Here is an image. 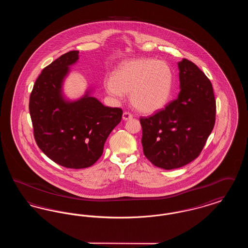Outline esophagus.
<instances>
[{
	"label": "esophagus",
	"mask_w": 248,
	"mask_h": 248,
	"mask_svg": "<svg viewBox=\"0 0 248 248\" xmlns=\"http://www.w3.org/2000/svg\"><path fill=\"white\" fill-rule=\"evenodd\" d=\"M133 118V115L128 112V111H124V114H123V119L124 120V121H127V120H130V119Z\"/></svg>",
	"instance_id": "esophagus-1"
}]
</instances>
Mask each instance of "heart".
<instances>
[{"instance_id":"1","label":"heart","mask_w":248,"mask_h":248,"mask_svg":"<svg viewBox=\"0 0 248 248\" xmlns=\"http://www.w3.org/2000/svg\"><path fill=\"white\" fill-rule=\"evenodd\" d=\"M108 94L122 97L130 93V102L143 113H154L166 105L172 92L173 72L168 64L154 59L123 61L104 82Z\"/></svg>"}]
</instances>
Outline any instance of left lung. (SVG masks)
Masks as SVG:
<instances>
[{
    "mask_svg": "<svg viewBox=\"0 0 248 248\" xmlns=\"http://www.w3.org/2000/svg\"><path fill=\"white\" fill-rule=\"evenodd\" d=\"M180 92L153 116L140 118L143 153L165 170L188 165L200 155L216 121L212 83L191 61L177 63Z\"/></svg>",
    "mask_w": 248,
    "mask_h": 248,
    "instance_id": "obj_1",
    "label": "left lung"
}]
</instances>
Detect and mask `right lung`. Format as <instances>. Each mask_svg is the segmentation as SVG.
I'll return each mask as SVG.
<instances>
[{"instance_id": "add662e5", "label": "right lung", "mask_w": 248, "mask_h": 248, "mask_svg": "<svg viewBox=\"0 0 248 248\" xmlns=\"http://www.w3.org/2000/svg\"><path fill=\"white\" fill-rule=\"evenodd\" d=\"M78 54L70 51L43 70L29 105L38 147L58 165L73 169L89 167L100 158L123 115L122 108L104 106L90 90L75 101L63 97L62 83Z\"/></svg>"}]
</instances>
